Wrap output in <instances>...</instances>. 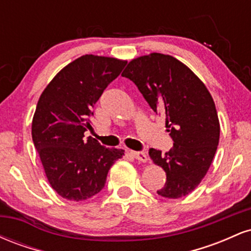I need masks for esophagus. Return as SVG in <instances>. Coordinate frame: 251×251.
<instances>
[{"instance_id":"esophagus-1","label":"esophagus","mask_w":251,"mask_h":251,"mask_svg":"<svg viewBox=\"0 0 251 251\" xmlns=\"http://www.w3.org/2000/svg\"><path fill=\"white\" fill-rule=\"evenodd\" d=\"M131 153L135 158V159H138L139 162H142V163L148 162V155H146V153L144 151H132Z\"/></svg>"}]
</instances>
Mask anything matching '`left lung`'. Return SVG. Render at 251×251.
Masks as SVG:
<instances>
[{"instance_id": "obj_1", "label": "left lung", "mask_w": 251, "mask_h": 251, "mask_svg": "<svg viewBox=\"0 0 251 251\" xmlns=\"http://www.w3.org/2000/svg\"><path fill=\"white\" fill-rule=\"evenodd\" d=\"M122 75L134 82L155 113L165 114L174 140V148L166 153L149 151L166 174L165 185L157 194L174 200L189 195L208 172L220 142V122L211 94L188 66L165 54L133 59Z\"/></svg>"}]
</instances>
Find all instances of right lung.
<instances>
[{
  "label": "right lung",
  "instance_id": "add662e5",
  "mask_svg": "<svg viewBox=\"0 0 251 251\" xmlns=\"http://www.w3.org/2000/svg\"><path fill=\"white\" fill-rule=\"evenodd\" d=\"M125 65L114 57H77L54 76L37 101L31 137L48 181L62 198L93 197L124 155V150L105 148L83 133L93 129L92 109Z\"/></svg>",
  "mask_w": 251,
  "mask_h": 251
}]
</instances>
